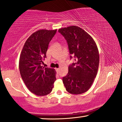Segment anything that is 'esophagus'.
I'll list each match as a JSON object with an SVG mask.
<instances>
[{"label": "esophagus", "mask_w": 122, "mask_h": 122, "mask_svg": "<svg viewBox=\"0 0 122 122\" xmlns=\"http://www.w3.org/2000/svg\"><path fill=\"white\" fill-rule=\"evenodd\" d=\"M56 71L57 73H59V71H60V68H56Z\"/></svg>", "instance_id": "1"}]
</instances>
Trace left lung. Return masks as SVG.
<instances>
[{"instance_id": "left-lung-1", "label": "left lung", "mask_w": 122, "mask_h": 122, "mask_svg": "<svg viewBox=\"0 0 122 122\" xmlns=\"http://www.w3.org/2000/svg\"><path fill=\"white\" fill-rule=\"evenodd\" d=\"M59 32L66 40L69 53L75 61L69 66L68 74L62 79L63 84L70 93L82 94L90 89L97 74L99 63L97 46L92 37L79 26L61 28Z\"/></svg>"}]
</instances>
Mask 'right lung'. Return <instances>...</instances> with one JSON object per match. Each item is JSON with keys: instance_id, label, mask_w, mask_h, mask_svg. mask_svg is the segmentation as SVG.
I'll return each instance as SVG.
<instances>
[{"instance_id": "add662e5", "label": "right lung", "mask_w": 122, "mask_h": 122, "mask_svg": "<svg viewBox=\"0 0 122 122\" xmlns=\"http://www.w3.org/2000/svg\"><path fill=\"white\" fill-rule=\"evenodd\" d=\"M56 31L41 29L34 32L26 41L20 53L19 68L21 77L27 88L37 96L49 94L56 80L55 69L42 65L49 42Z\"/></svg>"}]
</instances>
